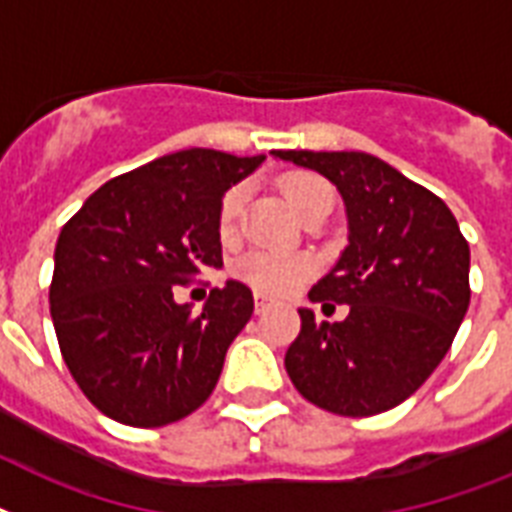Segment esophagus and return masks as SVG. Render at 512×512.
<instances>
[{
    "label": "esophagus",
    "instance_id": "34e87169",
    "mask_svg": "<svg viewBox=\"0 0 512 512\" xmlns=\"http://www.w3.org/2000/svg\"><path fill=\"white\" fill-rule=\"evenodd\" d=\"M270 305V297H268V294H260V292H257L255 294V313H263V310H265V307H268Z\"/></svg>",
    "mask_w": 512,
    "mask_h": 512
}]
</instances>
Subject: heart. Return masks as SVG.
<instances>
[{"mask_svg":"<svg viewBox=\"0 0 512 512\" xmlns=\"http://www.w3.org/2000/svg\"><path fill=\"white\" fill-rule=\"evenodd\" d=\"M281 191H284L286 205L292 207L294 215H302L310 207L321 205V202H331V186L323 178L313 176V173H292L281 181ZM244 186H234L226 191V197L220 202L218 210V231L223 239L234 234L236 220L242 213ZM315 273V260L302 252H249L236 263V276L244 278L249 286H255L260 292L284 294L292 292L294 286Z\"/></svg>","mask_w":512,"mask_h":512,"instance_id":"1","label":"heart"}]
</instances>
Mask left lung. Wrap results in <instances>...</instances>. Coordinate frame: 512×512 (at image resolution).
<instances>
[{
	"instance_id": "1",
	"label": "left lung",
	"mask_w": 512,
	"mask_h": 512,
	"mask_svg": "<svg viewBox=\"0 0 512 512\" xmlns=\"http://www.w3.org/2000/svg\"><path fill=\"white\" fill-rule=\"evenodd\" d=\"M273 155L328 178L347 210V247L307 297L350 313L318 323L302 307L286 373L328 413L392 410L442 363L471 302V249L458 220L436 194L365 152Z\"/></svg>"
}]
</instances>
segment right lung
Returning a JSON list of instances; mask_svg holds the SVG:
<instances>
[{"label":"right lung","instance_id":"obj_1","mask_svg":"<svg viewBox=\"0 0 512 512\" xmlns=\"http://www.w3.org/2000/svg\"><path fill=\"white\" fill-rule=\"evenodd\" d=\"M265 155L181 149L99 186L62 226L49 310L62 357L107 418L157 429L213 394L255 310L242 281L213 289L202 313L173 286L223 268L218 210Z\"/></svg>","mask_w":512,"mask_h":512}]
</instances>
